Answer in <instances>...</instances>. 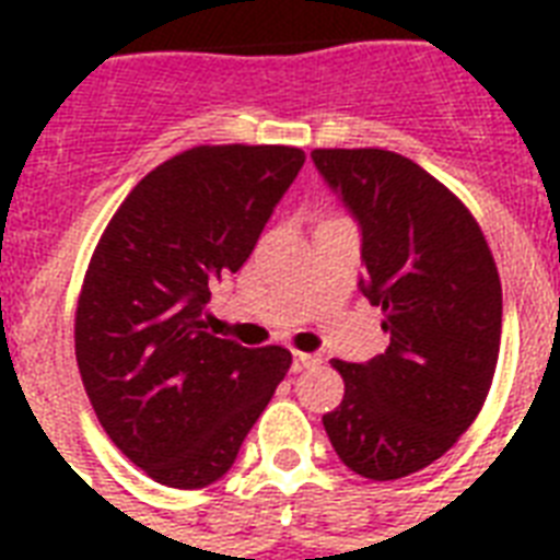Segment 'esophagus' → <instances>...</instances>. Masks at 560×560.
Masks as SVG:
<instances>
[{
  "instance_id": "1",
  "label": "esophagus",
  "mask_w": 560,
  "mask_h": 560,
  "mask_svg": "<svg viewBox=\"0 0 560 560\" xmlns=\"http://www.w3.org/2000/svg\"><path fill=\"white\" fill-rule=\"evenodd\" d=\"M323 363L319 354H307V351H299L296 358H293V372H305V369H316Z\"/></svg>"
}]
</instances>
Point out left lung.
<instances>
[{
    "mask_svg": "<svg viewBox=\"0 0 560 560\" xmlns=\"http://www.w3.org/2000/svg\"><path fill=\"white\" fill-rule=\"evenodd\" d=\"M363 232L366 279L389 349L334 360L346 381L325 433L354 474L400 479L459 442L486 404L500 358L503 288L468 206L421 165L381 148L311 153Z\"/></svg>",
    "mask_w": 560,
    "mask_h": 560,
    "instance_id": "left-lung-1",
    "label": "left lung"
}]
</instances>
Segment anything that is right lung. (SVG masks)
<instances>
[{
    "label": "right lung",
    "mask_w": 560,
    "mask_h": 560,
    "mask_svg": "<svg viewBox=\"0 0 560 560\" xmlns=\"http://www.w3.org/2000/svg\"><path fill=\"white\" fill-rule=\"evenodd\" d=\"M302 165L288 144L177 153L127 194L92 253L74 311L83 389L113 444L162 486L223 477L288 374V349L206 331V302Z\"/></svg>",
    "instance_id": "1"
}]
</instances>
